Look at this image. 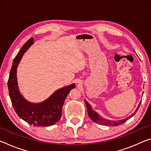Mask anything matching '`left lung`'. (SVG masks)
Here are the masks:
<instances>
[{
	"mask_svg": "<svg viewBox=\"0 0 151 151\" xmlns=\"http://www.w3.org/2000/svg\"><path fill=\"white\" fill-rule=\"evenodd\" d=\"M85 102L86 106H87L88 116H89V118L91 119L94 122L98 123L99 124H102V125L112 126H118V125H121V124H122L124 122H126L127 121L128 119H129L130 118H132V117L134 116L135 114L136 113V111H137V110L138 109V108H139L140 105L141 104V102H140V104L138 105V108L136 109V110L134 111V113L132 114L130 116L128 117L127 118H126L124 119H122V120H119V121H111V120H108V119H104V118H101V117L97 113V112L93 111V110L91 108V107L90 105L88 104V103L87 101H86V100H85Z\"/></svg>",
	"mask_w": 151,
	"mask_h": 151,
	"instance_id": "1",
	"label": "left lung"
}]
</instances>
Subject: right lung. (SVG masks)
<instances>
[{
	"label": "right lung",
	"mask_w": 151,
	"mask_h": 151,
	"mask_svg": "<svg viewBox=\"0 0 151 151\" xmlns=\"http://www.w3.org/2000/svg\"><path fill=\"white\" fill-rule=\"evenodd\" d=\"M33 43V38L31 37L13 60L8 80L9 96L17 114L24 121L34 126H50L60 120L64 101L70 90L75 87V85L72 84L60 88L40 104H32L24 99L17 87V68L23 54Z\"/></svg>",
	"instance_id": "right-lung-1"
}]
</instances>
